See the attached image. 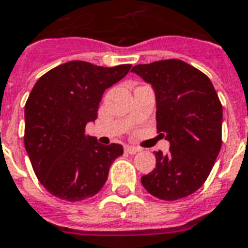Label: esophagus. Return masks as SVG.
<instances>
[{
    "label": "esophagus",
    "mask_w": 248,
    "mask_h": 248,
    "mask_svg": "<svg viewBox=\"0 0 248 248\" xmlns=\"http://www.w3.org/2000/svg\"><path fill=\"white\" fill-rule=\"evenodd\" d=\"M124 151L127 152V154H130V155H135V154H138V152L140 151V148L134 147V146H126V147H124Z\"/></svg>",
    "instance_id": "esophagus-1"
}]
</instances>
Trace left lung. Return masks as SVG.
Instances as JSON below:
<instances>
[{"label": "left lung", "mask_w": 248, "mask_h": 248, "mask_svg": "<svg viewBox=\"0 0 248 248\" xmlns=\"http://www.w3.org/2000/svg\"><path fill=\"white\" fill-rule=\"evenodd\" d=\"M131 72L151 84L156 129L170 147L155 152L156 168L142 176L148 193L166 201L194 193L208 179L222 144V105L209 78L179 59L138 64Z\"/></svg>", "instance_id": "left-lung-1"}]
</instances>
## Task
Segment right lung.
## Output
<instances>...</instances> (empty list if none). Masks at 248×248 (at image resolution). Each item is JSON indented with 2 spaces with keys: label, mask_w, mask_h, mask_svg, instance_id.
I'll list each match as a JSON object with an SVG mask.
<instances>
[{
  "label": "right lung",
  "mask_w": 248,
  "mask_h": 248,
  "mask_svg": "<svg viewBox=\"0 0 248 248\" xmlns=\"http://www.w3.org/2000/svg\"><path fill=\"white\" fill-rule=\"evenodd\" d=\"M131 65L98 67L73 60L36 81L25 105V148L40 184L69 202L94 196L108 180L121 144L104 146L85 134L97 119L104 92L129 73Z\"/></svg>",
  "instance_id": "obj_1"
}]
</instances>
